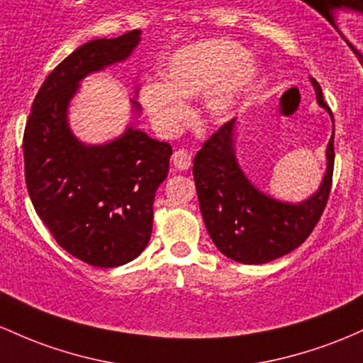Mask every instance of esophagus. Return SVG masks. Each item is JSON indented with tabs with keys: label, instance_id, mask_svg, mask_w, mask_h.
<instances>
[{
	"label": "esophagus",
	"instance_id": "obj_1",
	"mask_svg": "<svg viewBox=\"0 0 363 363\" xmlns=\"http://www.w3.org/2000/svg\"><path fill=\"white\" fill-rule=\"evenodd\" d=\"M173 164L177 166L178 169H189L190 166H192V156H190L189 150H185V149L174 150Z\"/></svg>",
	"mask_w": 363,
	"mask_h": 363
}]
</instances>
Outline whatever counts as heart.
I'll return each mask as SVG.
<instances>
[{"label": "heart", "mask_w": 363, "mask_h": 363, "mask_svg": "<svg viewBox=\"0 0 363 363\" xmlns=\"http://www.w3.org/2000/svg\"><path fill=\"white\" fill-rule=\"evenodd\" d=\"M247 51L233 40H207L183 48L166 67V82L142 85L140 101L154 128L171 137L190 120L185 101L206 96L203 109L213 121H225L255 80Z\"/></svg>", "instance_id": "obj_1"}]
</instances>
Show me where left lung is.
Wrapping results in <instances>:
<instances>
[{"label":"left lung","instance_id":"obj_1","mask_svg":"<svg viewBox=\"0 0 363 363\" xmlns=\"http://www.w3.org/2000/svg\"><path fill=\"white\" fill-rule=\"evenodd\" d=\"M312 85L329 115L323 89ZM335 121V120H333ZM235 118L203 142L194 157L199 206L214 245L242 264H264L300 247L323 216L333 185L335 128L328 144V169L320 189L302 203H284L259 192L240 169L233 149Z\"/></svg>","mask_w":363,"mask_h":363}]
</instances>
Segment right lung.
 Segmentation results:
<instances>
[{
    "instance_id": "add662e5",
    "label": "right lung",
    "mask_w": 363,
    "mask_h": 363,
    "mask_svg": "<svg viewBox=\"0 0 363 363\" xmlns=\"http://www.w3.org/2000/svg\"><path fill=\"white\" fill-rule=\"evenodd\" d=\"M138 40L140 30H130L77 48L40 85L23 132L35 213L61 248L94 267L123 266L147 247L171 145L132 127L106 145H84L70 132L67 108L85 75L125 60Z\"/></svg>"
}]
</instances>
